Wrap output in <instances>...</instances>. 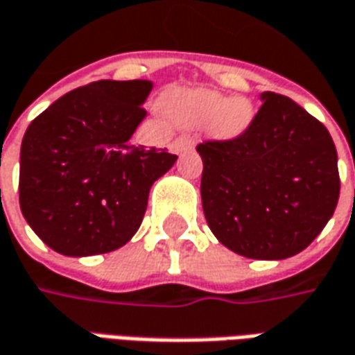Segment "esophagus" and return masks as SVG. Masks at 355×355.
<instances>
[{
	"instance_id": "34e87169",
	"label": "esophagus",
	"mask_w": 355,
	"mask_h": 355,
	"mask_svg": "<svg viewBox=\"0 0 355 355\" xmlns=\"http://www.w3.org/2000/svg\"><path fill=\"white\" fill-rule=\"evenodd\" d=\"M194 146V138L192 136H188V135H180L175 140V144H173V148L177 150V152H184V150H190Z\"/></svg>"
}]
</instances>
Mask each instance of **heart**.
Instances as JSON below:
<instances>
[{
  "mask_svg": "<svg viewBox=\"0 0 355 355\" xmlns=\"http://www.w3.org/2000/svg\"><path fill=\"white\" fill-rule=\"evenodd\" d=\"M171 115L180 125L196 126L211 121L213 135L219 138H236L246 130L254 109L246 100H227L213 90L186 92L169 101Z\"/></svg>",
  "mask_w": 355,
  "mask_h": 355,
  "instance_id": "b5f03b06",
  "label": "heart"
}]
</instances>
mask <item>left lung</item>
<instances>
[{
    "label": "left lung",
    "mask_w": 355,
    "mask_h": 355,
    "mask_svg": "<svg viewBox=\"0 0 355 355\" xmlns=\"http://www.w3.org/2000/svg\"><path fill=\"white\" fill-rule=\"evenodd\" d=\"M246 130L198 144L205 220L223 246L252 259L306 250L340 194L336 148L321 121L286 96L265 92Z\"/></svg>",
    "instance_id": "1"
}]
</instances>
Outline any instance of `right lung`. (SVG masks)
Instances as JSON below:
<instances>
[{
    "label": "right lung",
    "mask_w": 355,
    "mask_h": 355,
    "mask_svg": "<svg viewBox=\"0 0 355 355\" xmlns=\"http://www.w3.org/2000/svg\"><path fill=\"white\" fill-rule=\"evenodd\" d=\"M150 80H98L32 121L21 146L19 202L32 230L71 257L107 254L140 229L150 188L175 165L130 142Z\"/></svg>",
    "instance_id": "1"
}]
</instances>
